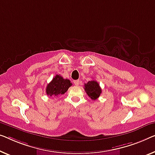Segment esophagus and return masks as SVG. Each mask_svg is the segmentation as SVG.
I'll use <instances>...</instances> for the list:
<instances>
[{"label": "esophagus", "mask_w": 155, "mask_h": 155, "mask_svg": "<svg viewBox=\"0 0 155 155\" xmlns=\"http://www.w3.org/2000/svg\"><path fill=\"white\" fill-rule=\"evenodd\" d=\"M79 81L78 80H75V81H74V84L75 85H79Z\"/></svg>", "instance_id": "1"}]
</instances>
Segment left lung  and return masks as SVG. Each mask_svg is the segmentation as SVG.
Listing matches in <instances>:
<instances>
[{
	"label": "left lung",
	"instance_id": "left-lung-1",
	"mask_svg": "<svg viewBox=\"0 0 155 155\" xmlns=\"http://www.w3.org/2000/svg\"><path fill=\"white\" fill-rule=\"evenodd\" d=\"M84 89L87 95L92 100H97L101 93V89L100 84L94 80L90 81L87 84H85Z\"/></svg>",
	"mask_w": 155,
	"mask_h": 155
}]
</instances>
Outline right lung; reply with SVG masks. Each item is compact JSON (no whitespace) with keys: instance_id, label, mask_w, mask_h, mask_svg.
I'll return each mask as SVG.
<instances>
[{"instance_id":"obj_1","label":"right lung","mask_w":155,"mask_h":155,"mask_svg":"<svg viewBox=\"0 0 155 155\" xmlns=\"http://www.w3.org/2000/svg\"><path fill=\"white\" fill-rule=\"evenodd\" d=\"M71 85V83L70 80L64 79L61 75L57 74L47 85L46 92L47 95L50 97L63 94L68 91Z\"/></svg>"}]
</instances>
